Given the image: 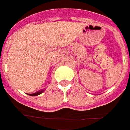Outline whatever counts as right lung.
Listing matches in <instances>:
<instances>
[{"label":"right lung","mask_w":130,"mask_h":130,"mask_svg":"<svg viewBox=\"0 0 130 130\" xmlns=\"http://www.w3.org/2000/svg\"><path fill=\"white\" fill-rule=\"evenodd\" d=\"M44 90H41V91H38V92H36L34 93V94H29L30 96H37L38 94H40L41 93L43 92Z\"/></svg>","instance_id":"add662e5"}]
</instances>
